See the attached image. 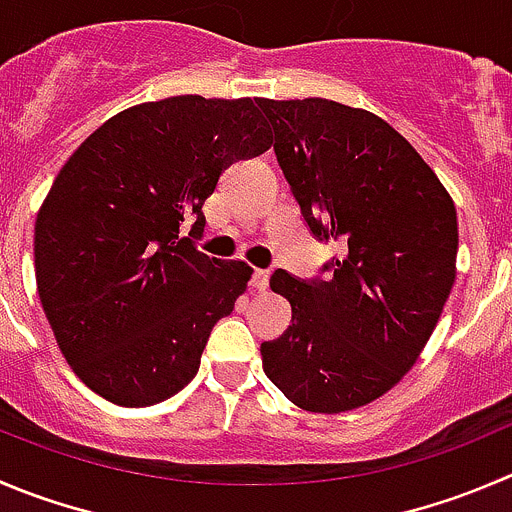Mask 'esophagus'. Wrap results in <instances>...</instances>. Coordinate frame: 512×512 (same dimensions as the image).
<instances>
[{
	"instance_id": "34e87169",
	"label": "esophagus",
	"mask_w": 512,
	"mask_h": 512,
	"mask_svg": "<svg viewBox=\"0 0 512 512\" xmlns=\"http://www.w3.org/2000/svg\"><path fill=\"white\" fill-rule=\"evenodd\" d=\"M269 279H271V271L269 269H256V271H253V279H251L253 289H256V291H266V289H269Z\"/></svg>"
}]
</instances>
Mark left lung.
<instances>
[{"label": "left lung", "mask_w": 512, "mask_h": 512, "mask_svg": "<svg viewBox=\"0 0 512 512\" xmlns=\"http://www.w3.org/2000/svg\"><path fill=\"white\" fill-rule=\"evenodd\" d=\"M259 105L311 233L339 241L329 281L271 276L291 326L261 344L264 372L301 410H357L405 377L435 332L457 276L455 201L369 110L324 97Z\"/></svg>", "instance_id": "1"}]
</instances>
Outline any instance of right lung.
Segmentation results:
<instances>
[{"mask_svg": "<svg viewBox=\"0 0 512 512\" xmlns=\"http://www.w3.org/2000/svg\"><path fill=\"white\" fill-rule=\"evenodd\" d=\"M259 97L133 105L67 158L34 223V276L57 347L95 394L148 407L196 377L211 329L253 269L211 259L180 228L223 170L271 148Z\"/></svg>", "mask_w": 512, "mask_h": 512, "instance_id": "obj_1", "label": "right lung"}]
</instances>
